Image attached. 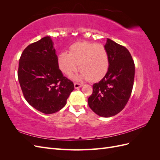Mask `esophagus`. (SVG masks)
<instances>
[{"instance_id": "esophagus-1", "label": "esophagus", "mask_w": 160, "mask_h": 160, "mask_svg": "<svg viewBox=\"0 0 160 160\" xmlns=\"http://www.w3.org/2000/svg\"><path fill=\"white\" fill-rule=\"evenodd\" d=\"M74 86H75V89H79V88H81V87L82 86V85L79 83H74Z\"/></svg>"}]
</instances>
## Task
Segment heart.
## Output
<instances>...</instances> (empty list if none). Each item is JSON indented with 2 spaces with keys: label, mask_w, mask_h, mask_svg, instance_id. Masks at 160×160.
<instances>
[{
  "label": "heart",
  "mask_w": 160,
  "mask_h": 160,
  "mask_svg": "<svg viewBox=\"0 0 160 160\" xmlns=\"http://www.w3.org/2000/svg\"><path fill=\"white\" fill-rule=\"evenodd\" d=\"M58 65L63 73L71 75L78 68L81 71L75 79L95 82L107 73L109 58L106 47L101 43L77 42L70 47V53L61 52L58 56Z\"/></svg>",
  "instance_id": "obj_1"
}]
</instances>
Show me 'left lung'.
Returning <instances> with one entry per match:
<instances>
[{"label":"left lung","instance_id":"1","mask_svg":"<svg viewBox=\"0 0 160 160\" xmlns=\"http://www.w3.org/2000/svg\"><path fill=\"white\" fill-rule=\"evenodd\" d=\"M105 47L109 58L107 73L93 85L88 105L101 117L109 118L122 111L132 94L135 76V64L125 47L108 38Z\"/></svg>","mask_w":160,"mask_h":160}]
</instances>
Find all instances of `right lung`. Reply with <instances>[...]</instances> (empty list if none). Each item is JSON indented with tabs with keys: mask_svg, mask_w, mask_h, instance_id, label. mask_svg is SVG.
<instances>
[{
	"mask_svg": "<svg viewBox=\"0 0 160 160\" xmlns=\"http://www.w3.org/2000/svg\"><path fill=\"white\" fill-rule=\"evenodd\" d=\"M18 79L25 99L45 114L61 110L74 89L72 81L59 68L49 37L28 45L19 59Z\"/></svg>",
	"mask_w": 160,
	"mask_h": 160,
	"instance_id": "obj_1",
	"label": "right lung"
}]
</instances>
